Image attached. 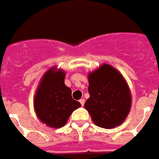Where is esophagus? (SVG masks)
Segmentation results:
<instances>
[{
  "label": "esophagus",
  "mask_w": 159,
  "mask_h": 159,
  "mask_svg": "<svg viewBox=\"0 0 159 159\" xmlns=\"http://www.w3.org/2000/svg\"><path fill=\"white\" fill-rule=\"evenodd\" d=\"M80 102L81 106H83V105H84V103H85V100H84V99H80Z\"/></svg>",
  "instance_id": "34e87169"
}]
</instances>
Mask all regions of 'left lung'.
Listing matches in <instances>:
<instances>
[{"label": "left lung", "mask_w": 159, "mask_h": 159, "mask_svg": "<svg viewBox=\"0 0 159 159\" xmlns=\"http://www.w3.org/2000/svg\"><path fill=\"white\" fill-rule=\"evenodd\" d=\"M87 78L90 97L84 107L93 123L108 129L120 126L131 108V93L126 80L108 64H102Z\"/></svg>", "instance_id": "left-lung-1"}]
</instances>
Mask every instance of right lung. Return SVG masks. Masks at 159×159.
Wrapping results in <instances>:
<instances>
[{"mask_svg": "<svg viewBox=\"0 0 159 159\" xmlns=\"http://www.w3.org/2000/svg\"><path fill=\"white\" fill-rule=\"evenodd\" d=\"M66 72L57 66L50 68L40 80L33 99L37 118L46 126L59 129L81 104L72 98V90L65 85Z\"/></svg>", "mask_w": 159, "mask_h": 159, "instance_id": "1", "label": "right lung"}]
</instances>
